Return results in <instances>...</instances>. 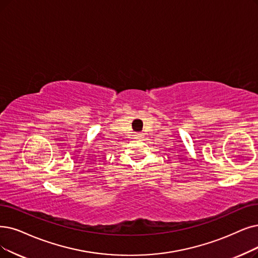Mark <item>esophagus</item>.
Returning a JSON list of instances; mask_svg holds the SVG:
<instances>
[{
  "label": "esophagus",
  "instance_id": "obj_1",
  "mask_svg": "<svg viewBox=\"0 0 258 258\" xmlns=\"http://www.w3.org/2000/svg\"><path fill=\"white\" fill-rule=\"evenodd\" d=\"M143 138V133H137V135H136V139L137 140H140V139H142Z\"/></svg>",
  "mask_w": 258,
  "mask_h": 258
}]
</instances>
